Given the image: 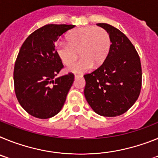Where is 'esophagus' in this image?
<instances>
[{"instance_id": "obj_1", "label": "esophagus", "mask_w": 158, "mask_h": 158, "mask_svg": "<svg viewBox=\"0 0 158 158\" xmlns=\"http://www.w3.org/2000/svg\"><path fill=\"white\" fill-rule=\"evenodd\" d=\"M74 77H75V79H77V78H79V77H82V76H81V75H75Z\"/></svg>"}]
</instances>
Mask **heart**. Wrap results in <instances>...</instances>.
Listing matches in <instances>:
<instances>
[{"mask_svg":"<svg viewBox=\"0 0 158 158\" xmlns=\"http://www.w3.org/2000/svg\"><path fill=\"white\" fill-rule=\"evenodd\" d=\"M66 43L58 42L55 45V51L62 63L69 65L78 56L80 61L69 65L68 72L84 73L90 70L93 65H99L104 62L109 53L111 39L108 32L101 27H85L74 29L67 34Z\"/></svg>","mask_w":158,"mask_h":158,"instance_id":"1","label":"heart"}]
</instances>
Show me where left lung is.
I'll use <instances>...</instances> for the list:
<instances>
[{
	"mask_svg": "<svg viewBox=\"0 0 158 158\" xmlns=\"http://www.w3.org/2000/svg\"><path fill=\"white\" fill-rule=\"evenodd\" d=\"M108 32L111 47L98 69L84 75L85 99L98 115L114 117L126 112L135 103L142 86L139 54L122 31L107 23H97Z\"/></svg>",
	"mask_w": 158,
	"mask_h": 158,
	"instance_id": "1",
	"label": "left lung"
}]
</instances>
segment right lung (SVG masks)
Returning a JSON list of instances; mask_svg holds the SVG:
<instances>
[{
    "label": "right lung",
    "mask_w": 158,
    "mask_h": 158,
    "mask_svg": "<svg viewBox=\"0 0 158 158\" xmlns=\"http://www.w3.org/2000/svg\"><path fill=\"white\" fill-rule=\"evenodd\" d=\"M72 24H47L35 31L19 50L14 67L16 98L25 111L39 118L57 115L63 107L74 75L55 77L62 69L55 43Z\"/></svg>",
    "instance_id": "add662e5"
}]
</instances>
